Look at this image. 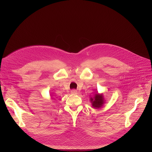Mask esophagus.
I'll return each mask as SVG.
<instances>
[{"instance_id":"obj_1","label":"esophagus","mask_w":152,"mask_h":152,"mask_svg":"<svg viewBox=\"0 0 152 152\" xmlns=\"http://www.w3.org/2000/svg\"><path fill=\"white\" fill-rule=\"evenodd\" d=\"M77 93V91L75 89H73L71 91V94H76Z\"/></svg>"}]
</instances>
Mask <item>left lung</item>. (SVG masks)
I'll list each match as a JSON object with an SVG mask.
<instances>
[{
    "label": "left lung",
    "instance_id": "obj_1",
    "mask_svg": "<svg viewBox=\"0 0 152 152\" xmlns=\"http://www.w3.org/2000/svg\"><path fill=\"white\" fill-rule=\"evenodd\" d=\"M91 101L92 103V107L95 108H101L104 103L103 95H99V94H95L94 98H91Z\"/></svg>",
    "mask_w": 152,
    "mask_h": 152
}]
</instances>
